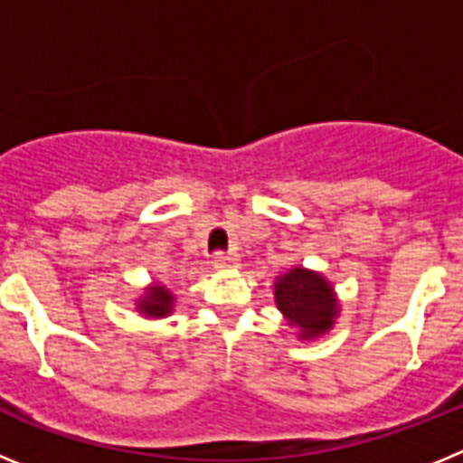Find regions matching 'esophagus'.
<instances>
[{"instance_id": "esophagus-1", "label": "esophagus", "mask_w": 463, "mask_h": 463, "mask_svg": "<svg viewBox=\"0 0 463 463\" xmlns=\"http://www.w3.org/2000/svg\"><path fill=\"white\" fill-rule=\"evenodd\" d=\"M240 265V259L237 254H216L214 256V268L216 270H232Z\"/></svg>"}]
</instances>
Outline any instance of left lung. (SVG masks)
Returning a JSON list of instances; mask_svg holds the SVG:
<instances>
[{
    "instance_id": "1",
    "label": "left lung",
    "mask_w": 463,
    "mask_h": 463,
    "mask_svg": "<svg viewBox=\"0 0 463 463\" xmlns=\"http://www.w3.org/2000/svg\"><path fill=\"white\" fill-rule=\"evenodd\" d=\"M272 293L277 309L303 343H312L331 333L340 317V298L331 281L319 270L293 265L275 277Z\"/></svg>"
}]
</instances>
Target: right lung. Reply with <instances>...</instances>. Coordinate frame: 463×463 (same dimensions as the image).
Listing matches in <instances>:
<instances>
[{"mask_svg": "<svg viewBox=\"0 0 463 463\" xmlns=\"http://www.w3.org/2000/svg\"><path fill=\"white\" fill-rule=\"evenodd\" d=\"M175 293L165 284L151 281L135 298V309L146 319H165V317H170L175 312Z\"/></svg>", "mask_w": 463, "mask_h": 463, "instance_id": "obj_1", "label": "right lung"}]
</instances>
